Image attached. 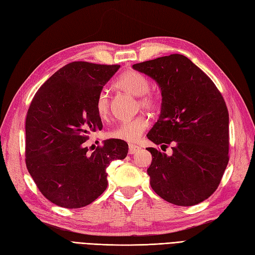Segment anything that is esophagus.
Returning <instances> with one entry per match:
<instances>
[{
	"label": "esophagus",
	"instance_id": "obj_1",
	"mask_svg": "<svg viewBox=\"0 0 255 255\" xmlns=\"http://www.w3.org/2000/svg\"><path fill=\"white\" fill-rule=\"evenodd\" d=\"M140 151V146L138 145H134V144H129V154L132 155V154H135L136 152Z\"/></svg>",
	"mask_w": 255,
	"mask_h": 255
}]
</instances>
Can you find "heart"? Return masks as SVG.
I'll list each match as a JSON object with an SVG mask.
<instances>
[{
	"label": "heart",
	"instance_id": "obj_1",
	"mask_svg": "<svg viewBox=\"0 0 255 255\" xmlns=\"http://www.w3.org/2000/svg\"><path fill=\"white\" fill-rule=\"evenodd\" d=\"M116 86L120 89L126 91V93L134 97H140L139 103L142 108L147 110H154L157 107V99L156 97L149 93V81L148 78L140 73L138 71L128 70L124 72L121 76L117 78ZM95 108L98 116L101 120L108 119L110 114V98L107 90H101L98 94L95 102ZM148 127V120L145 116L140 115L132 120L120 123L115 128L111 129L108 132L110 138L126 141L135 142L138 141L143 132Z\"/></svg>",
	"mask_w": 255,
	"mask_h": 255
}]
</instances>
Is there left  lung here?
I'll list each match as a JSON object with an SVG mask.
<instances>
[{
	"instance_id": "1",
	"label": "left lung",
	"mask_w": 255,
	"mask_h": 255,
	"mask_svg": "<svg viewBox=\"0 0 255 255\" xmlns=\"http://www.w3.org/2000/svg\"><path fill=\"white\" fill-rule=\"evenodd\" d=\"M161 91L158 121L146 134L154 147L147 169L149 183L162 199L194 206L217 190L228 164V111L214 83L187 57L179 54L135 63Z\"/></svg>"
}]
</instances>
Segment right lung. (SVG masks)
<instances>
[{
	"instance_id": "obj_1",
	"label": "right lung",
	"mask_w": 255,
	"mask_h": 255,
	"mask_svg": "<svg viewBox=\"0 0 255 255\" xmlns=\"http://www.w3.org/2000/svg\"><path fill=\"white\" fill-rule=\"evenodd\" d=\"M119 64L74 61L51 75L32 99L25 119V165L53 204L77 209L107 190V168L128 153L125 141L109 139L89 152L90 132L102 129L95 102Z\"/></svg>"
}]
</instances>
